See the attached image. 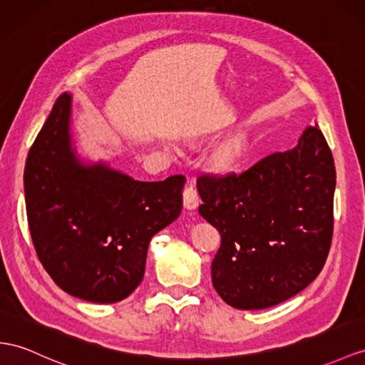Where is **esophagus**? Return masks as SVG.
<instances>
[{
	"instance_id": "34e87169",
	"label": "esophagus",
	"mask_w": 365,
	"mask_h": 365,
	"mask_svg": "<svg viewBox=\"0 0 365 365\" xmlns=\"http://www.w3.org/2000/svg\"><path fill=\"white\" fill-rule=\"evenodd\" d=\"M199 194L197 191H195V188L192 185L186 186L185 191H183V207L188 210V211H192L199 207Z\"/></svg>"
}]
</instances>
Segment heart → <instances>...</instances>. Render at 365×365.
Here are the masks:
<instances>
[{
  "label": "heart",
  "mask_w": 365,
  "mask_h": 365,
  "mask_svg": "<svg viewBox=\"0 0 365 365\" xmlns=\"http://www.w3.org/2000/svg\"><path fill=\"white\" fill-rule=\"evenodd\" d=\"M248 151V142L244 135H236L222 143L214 155V160L220 170H235V168L242 162Z\"/></svg>",
  "instance_id": "heart-1"
}]
</instances>
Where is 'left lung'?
I'll list each match as a JSON object with an SVG mask.
<instances>
[{"instance_id": "obj_1", "label": "left lung", "mask_w": 365, "mask_h": 365, "mask_svg": "<svg viewBox=\"0 0 365 365\" xmlns=\"http://www.w3.org/2000/svg\"><path fill=\"white\" fill-rule=\"evenodd\" d=\"M316 126L245 171L197 179L199 214L222 237L212 285L239 310H262L302 292L329 256L336 170Z\"/></svg>"}]
</instances>
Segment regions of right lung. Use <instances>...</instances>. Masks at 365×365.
<instances>
[{
    "instance_id": "obj_1",
    "label": "right lung",
    "mask_w": 365,
    "mask_h": 365,
    "mask_svg": "<svg viewBox=\"0 0 365 365\" xmlns=\"http://www.w3.org/2000/svg\"><path fill=\"white\" fill-rule=\"evenodd\" d=\"M71 126L64 92L27 155V222L55 284L83 301L114 304L142 282L153 236L180 216L185 177L140 182L108 162H86Z\"/></svg>"
}]
</instances>
